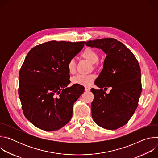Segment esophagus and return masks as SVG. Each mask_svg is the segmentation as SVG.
Returning <instances> with one entry per match:
<instances>
[{"label": "esophagus", "mask_w": 158, "mask_h": 158, "mask_svg": "<svg viewBox=\"0 0 158 158\" xmlns=\"http://www.w3.org/2000/svg\"><path fill=\"white\" fill-rule=\"evenodd\" d=\"M91 90V87H88V86H85V91H89Z\"/></svg>", "instance_id": "esophagus-1"}]
</instances>
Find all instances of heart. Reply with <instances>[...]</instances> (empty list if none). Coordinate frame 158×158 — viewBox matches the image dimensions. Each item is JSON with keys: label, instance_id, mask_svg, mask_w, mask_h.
I'll return each instance as SVG.
<instances>
[{"label": "heart", "instance_id": "1", "mask_svg": "<svg viewBox=\"0 0 158 158\" xmlns=\"http://www.w3.org/2000/svg\"><path fill=\"white\" fill-rule=\"evenodd\" d=\"M81 56L92 64L96 63L99 60V56L96 51L91 48H86L82 53ZM67 69L69 74H73L76 72V62L74 59H71L67 64ZM94 78L93 74H79L74 77L72 81L74 84L82 85H89L92 83Z\"/></svg>", "mask_w": 158, "mask_h": 158}]
</instances>
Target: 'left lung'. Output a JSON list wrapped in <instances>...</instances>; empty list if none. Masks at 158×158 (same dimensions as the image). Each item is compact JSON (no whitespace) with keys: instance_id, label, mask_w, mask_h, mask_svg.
<instances>
[{"instance_id":"obj_1","label":"left lung","mask_w":158,"mask_h":158,"mask_svg":"<svg viewBox=\"0 0 158 158\" xmlns=\"http://www.w3.org/2000/svg\"><path fill=\"white\" fill-rule=\"evenodd\" d=\"M85 45L106 54L103 69L94 83L101 89L112 87L109 94L102 89H91L94 96L93 119L102 128L117 129L128 122L138 105L142 91L139 63L125 45L114 38L89 40Z\"/></svg>"}]
</instances>
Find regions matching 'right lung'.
Returning a JSON list of instances; mask_svg holds the SVG:
<instances>
[{"label":"right lung","mask_w":158,"mask_h":158,"mask_svg":"<svg viewBox=\"0 0 158 158\" xmlns=\"http://www.w3.org/2000/svg\"><path fill=\"white\" fill-rule=\"evenodd\" d=\"M84 42L52 40L32 48L19 76V96L25 117L37 127L57 131L73 116V104L84 87L71 82L67 64L83 48Z\"/></svg>","instance_id":"1"}]
</instances>
